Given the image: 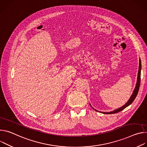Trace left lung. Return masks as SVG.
I'll return each mask as SVG.
<instances>
[{
  "instance_id": "8db88e82",
  "label": "left lung",
  "mask_w": 147,
  "mask_h": 147,
  "mask_svg": "<svg viewBox=\"0 0 147 147\" xmlns=\"http://www.w3.org/2000/svg\"><path fill=\"white\" fill-rule=\"evenodd\" d=\"M141 59H140V63H139V68H138V76H137V82L136 84V88L133 91V93L132 94V95L130 97V98L129 99L128 101L122 107L116 109L115 110H113L112 111L110 112H102V111H97L96 109H94V110L97 111H99L100 113H102L103 114H114V113H116L118 112L121 111V110H123V109H124L125 107H128L129 105H131L133 101L134 100V99H136V97L138 94V90H139V88H140V80H141ZM91 106V105H90Z\"/></svg>"
}]
</instances>
